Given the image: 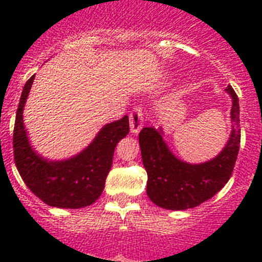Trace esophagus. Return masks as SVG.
I'll return each instance as SVG.
<instances>
[{"instance_id": "obj_1", "label": "esophagus", "mask_w": 262, "mask_h": 262, "mask_svg": "<svg viewBox=\"0 0 262 262\" xmlns=\"http://www.w3.org/2000/svg\"><path fill=\"white\" fill-rule=\"evenodd\" d=\"M144 124V114H143L142 107H135L129 113V127H131V133L138 134L142 129Z\"/></svg>"}]
</instances>
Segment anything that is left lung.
Segmentation results:
<instances>
[{"instance_id":"obj_1","label":"left lung","mask_w":262,"mask_h":262,"mask_svg":"<svg viewBox=\"0 0 262 262\" xmlns=\"http://www.w3.org/2000/svg\"><path fill=\"white\" fill-rule=\"evenodd\" d=\"M227 92L232 97L230 140L223 151L211 161L187 164L174 157L163 140L161 131L143 127L139 134L142 159L147 170V194L149 200L168 210H187L210 200L232 176L240 148L239 98L231 85Z\"/></svg>"}]
</instances>
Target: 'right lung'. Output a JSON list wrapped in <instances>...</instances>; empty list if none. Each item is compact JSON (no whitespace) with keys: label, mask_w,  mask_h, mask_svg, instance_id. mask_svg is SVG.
<instances>
[{"label":"right lung","mask_w":262,"mask_h":262,"mask_svg":"<svg viewBox=\"0 0 262 262\" xmlns=\"http://www.w3.org/2000/svg\"><path fill=\"white\" fill-rule=\"evenodd\" d=\"M35 75L23 88L14 124V163L30 190L46 205L61 209H80L96 202L102 194L111 169L114 149L128 134V117L108 123L93 143L77 156L66 161H47L32 151L23 127V106Z\"/></svg>","instance_id":"right-lung-1"}]
</instances>
